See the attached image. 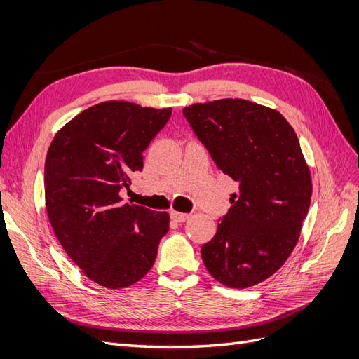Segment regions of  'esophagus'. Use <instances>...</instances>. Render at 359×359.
<instances>
[{
    "instance_id": "1",
    "label": "esophagus",
    "mask_w": 359,
    "mask_h": 359,
    "mask_svg": "<svg viewBox=\"0 0 359 359\" xmlns=\"http://www.w3.org/2000/svg\"><path fill=\"white\" fill-rule=\"evenodd\" d=\"M189 217H190V214H187V212H178V211H172L170 212V219L173 222H178V223L186 222Z\"/></svg>"
}]
</instances>
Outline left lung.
<instances>
[{
    "label": "left lung",
    "mask_w": 359,
    "mask_h": 359,
    "mask_svg": "<svg viewBox=\"0 0 359 359\" xmlns=\"http://www.w3.org/2000/svg\"><path fill=\"white\" fill-rule=\"evenodd\" d=\"M182 114L217 168L240 184L201 248L203 264L224 286H255L286 262L310 208V170L295 130L277 111L243 99L196 103Z\"/></svg>",
    "instance_id": "8db88e82"
}]
</instances>
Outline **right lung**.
<instances>
[{
    "label": "right lung",
    "mask_w": 359,
    "mask_h": 359,
    "mask_svg": "<svg viewBox=\"0 0 359 359\" xmlns=\"http://www.w3.org/2000/svg\"><path fill=\"white\" fill-rule=\"evenodd\" d=\"M172 114L128 102L85 109L52 139L45 161L46 211L60 244L94 283L119 289L153 266L169 214L124 203L142 153Z\"/></svg>",
    "instance_id": "obj_1"
}]
</instances>
